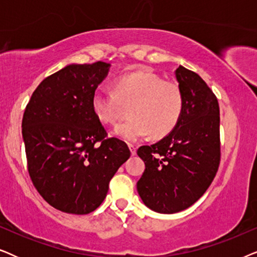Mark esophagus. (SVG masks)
<instances>
[{
    "mask_svg": "<svg viewBox=\"0 0 257 257\" xmlns=\"http://www.w3.org/2000/svg\"><path fill=\"white\" fill-rule=\"evenodd\" d=\"M128 149L131 151V154L132 156H136L137 153V147L135 145H132V144H128Z\"/></svg>",
    "mask_w": 257,
    "mask_h": 257,
    "instance_id": "obj_1",
    "label": "esophagus"
}]
</instances>
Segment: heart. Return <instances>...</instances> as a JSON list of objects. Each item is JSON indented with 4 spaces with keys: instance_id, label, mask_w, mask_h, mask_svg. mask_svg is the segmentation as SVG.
I'll return each instance as SVG.
<instances>
[{
    "instance_id": "heart-1",
    "label": "heart",
    "mask_w": 257,
    "mask_h": 257,
    "mask_svg": "<svg viewBox=\"0 0 257 257\" xmlns=\"http://www.w3.org/2000/svg\"><path fill=\"white\" fill-rule=\"evenodd\" d=\"M131 118L114 128L126 142L150 135L164 138L177 127L185 110V96L178 83L168 82L151 70L125 73L114 82L113 92L98 90L92 96V110L99 121L114 125L130 106Z\"/></svg>"
}]
</instances>
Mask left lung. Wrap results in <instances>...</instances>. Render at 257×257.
Here are the masks:
<instances>
[{
  "instance_id": "left-lung-1",
  "label": "left lung",
  "mask_w": 257,
  "mask_h": 257,
  "mask_svg": "<svg viewBox=\"0 0 257 257\" xmlns=\"http://www.w3.org/2000/svg\"><path fill=\"white\" fill-rule=\"evenodd\" d=\"M175 77L185 96L177 127L137 153L145 171L137 182L144 203L154 212H181L203 195L220 165V108L217 98L198 73L179 66Z\"/></svg>"
}]
</instances>
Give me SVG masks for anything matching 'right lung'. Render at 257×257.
Here are the masks:
<instances>
[{
  "instance_id": "add662e5",
  "label": "right lung",
  "mask_w": 257,
  "mask_h": 257,
  "mask_svg": "<svg viewBox=\"0 0 257 257\" xmlns=\"http://www.w3.org/2000/svg\"><path fill=\"white\" fill-rule=\"evenodd\" d=\"M110 64H71L42 80L27 104L22 135L35 188L54 208L84 215L104 201L108 184L131 156L108 138L92 96Z\"/></svg>"
}]
</instances>
